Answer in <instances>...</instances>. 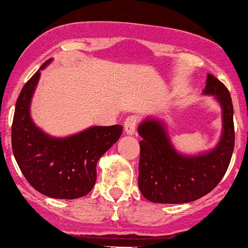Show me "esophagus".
I'll return each instance as SVG.
<instances>
[{
	"mask_svg": "<svg viewBox=\"0 0 248 248\" xmlns=\"http://www.w3.org/2000/svg\"><path fill=\"white\" fill-rule=\"evenodd\" d=\"M139 123V118L136 116H129L124 122V130L127 135H134L136 130V125Z\"/></svg>",
	"mask_w": 248,
	"mask_h": 248,
	"instance_id": "esophagus-1",
	"label": "esophagus"
}]
</instances>
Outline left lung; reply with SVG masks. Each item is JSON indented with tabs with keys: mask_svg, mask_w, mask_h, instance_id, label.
I'll use <instances>...</instances> for the list:
<instances>
[{
	"mask_svg": "<svg viewBox=\"0 0 248 248\" xmlns=\"http://www.w3.org/2000/svg\"><path fill=\"white\" fill-rule=\"evenodd\" d=\"M204 94L213 95L222 107V136L212 151L185 155L172 146L163 122L147 118L140 124L139 188L149 202H194L208 194L227 172L235 144L232 97L227 87L210 73Z\"/></svg>",
	"mask_w": 248,
	"mask_h": 248,
	"instance_id": "obj_1",
	"label": "left lung"
}]
</instances>
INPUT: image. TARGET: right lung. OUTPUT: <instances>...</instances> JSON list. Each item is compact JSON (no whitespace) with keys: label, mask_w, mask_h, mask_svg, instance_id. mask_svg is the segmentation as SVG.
<instances>
[{"label":"right lung","mask_w":248,"mask_h":248,"mask_svg":"<svg viewBox=\"0 0 248 248\" xmlns=\"http://www.w3.org/2000/svg\"><path fill=\"white\" fill-rule=\"evenodd\" d=\"M46 60L26 82L16 100L12 124V149L28 182L55 199L84 197L96 182L99 159L121 137L123 126H92L67 137H53L31 119L30 104Z\"/></svg>","instance_id":"add662e5"}]
</instances>
